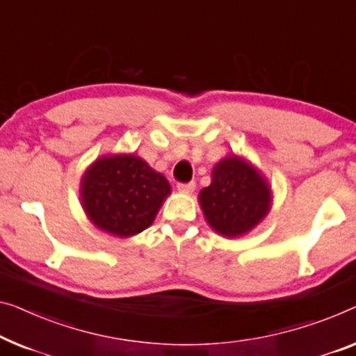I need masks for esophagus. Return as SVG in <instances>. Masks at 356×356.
<instances>
[{"mask_svg":"<svg viewBox=\"0 0 356 356\" xmlns=\"http://www.w3.org/2000/svg\"><path fill=\"white\" fill-rule=\"evenodd\" d=\"M177 190L182 193H192L195 190V182H188V184H179Z\"/></svg>","mask_w":356,"mask_h":356,"instance_id":"esophagus-1","label":"esophagus"}]
</instances>
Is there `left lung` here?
<instances>
[{
  "label": "left lung",
  "mask_w": 356,
  "mask_h": 356,
  "mask_svg": "<svg viewBox=\"0 0 356 356\" xmlns=\"http://www.w3.org/2000/svg\"><path fill=\"white\" fill-rule=\"evenodd\" d=\"M209 227L220 236L238 238L251 232L272 208V188L254 164L227 155L212 168L211 185L198 195Z\"/></svg>",
  "instance_id": "obj_1"
}]
</instances>
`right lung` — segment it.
I'll list each match as a JSON object with an SVG mask.
<instances>
[{
  "label": "right lung",
  "mask_w": 356,
  "mask_h": 356,
  "mask_svg": "<svg viewBox=\"0 0 356 356\" xmlns=\"http://www.w3.org/2000/svg\"><path fill=\"white\" fill-rule=\"evenodd\" d=\"M171 185L134 153L104 155L83 174L79 200L95 229L129 238L155 220Z\"/></svg>",
  "instance_id": "add662e5"
}]
</instances>
